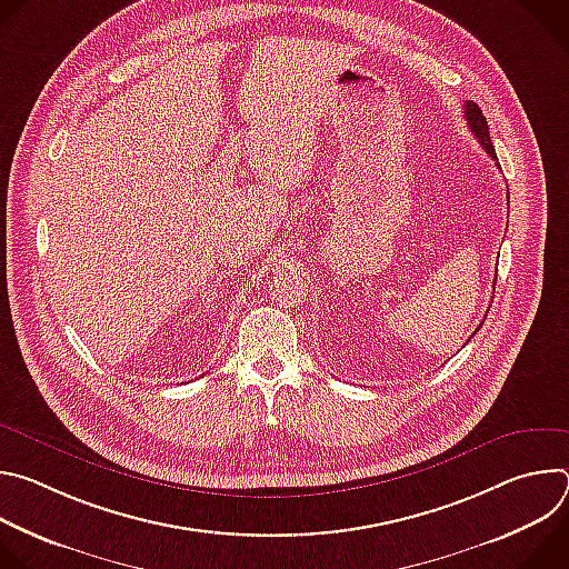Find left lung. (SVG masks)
<instances>
[{
  "mask_svg": "<svg viewBox=\"0 0 569 569\" xmlns=\"http://www.w3.org/2000/svg\"><path fill=\"white\" fill-rule=\"evenodd\" d=\"M463 117H466V121H468L470 132H472V134L477 137V141L481 143V148L498 161V154H496V148H493L491 134H489V123H486V117L481 114V110L477 108V103L466 101V106H463ZM498 167H500V164H498ZM507 202H509V200H507ZM477 331H479V327H477ZM472 336H475V333H472Z\"/></svg>",
  "mask_w": 569,
  "mask_h": 569,
  "instance_id": "obj_1",
  "label": "left lung"
}]
</instances>
